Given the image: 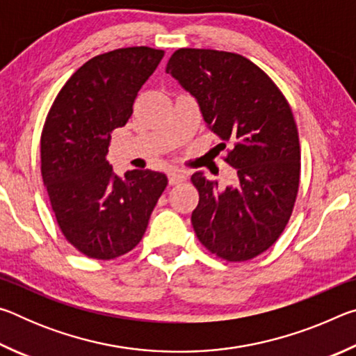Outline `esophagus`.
Returning a JSON list of instances; mask_svg holds the SVG:
<instances>
[{"label":"esophagus","mask_w":356,"mask_h":356,"mask_svg":"<svg viewBox=\"0 0 356 356\" xmlns=\"http://www.w3.org/2000/svg\"><path fill=\"white\" fill-rule=\"evenodd\" d=\"M168 179H170V185H176V184L184 182L186 179V174L182 171H171L168 174Z\"/></svg>","instance_id":"34e87169"}]
</instances>
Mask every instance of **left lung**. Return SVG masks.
Returning <instances> with one entry per match:
<instances>
[{"label": "left lung", "instance_id": "left-lung-1", "mask_svg": "<svg viewBox=\"0 0 356 356\" xmlns=\"http://www.w3.org/2000/svg\"><path fill=\"white\" fill-rule=\"evenodd\" d=\"M166 74L196 99L206 124L232 144L226 163L237 184L221 190L191 176L200 204L191 225L200 242L226 261L268 250L291 218L300 182V143L291 106L264 70L236 53L180 48Z\"/></svg>", "mask_w": 356, "mask_h": 356}]
</instances>
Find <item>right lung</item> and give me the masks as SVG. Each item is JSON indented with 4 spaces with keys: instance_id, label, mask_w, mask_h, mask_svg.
Wrapping results in <instances>:
<instances>
[{
    "instance_id": "right-lung-1",
    "label": "right lung",
    "mask_w": 356,
    "mask_h": 356,
    "mask_svg": "<svg viewBox=\"0 0 356 356\" xmlns=\"http://www.w3.org/2000/svg\"><path fill=\"white\" fill-rule=\"evenodd\" d=\"M163 50L119 48L89 59L48 113L40 138L42 179L64 237L92 259H114L140 243L168 179L134 170L119 177L108 163L111 131L134 113L138 91Z\"/></svg>"
}]
</instances>
